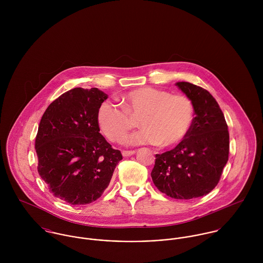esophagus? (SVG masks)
Masks as SVG:
<instances>
[{
    "label": "esophagus",
    "mask_w": 263,
    "mask_h": 263,
    "mask_svg": "<svg viewBox=\"0 0 263 263\" xmlns=\"http://www.w3.org/2000/svg\"><path fill=\"white\" fill-rule=\"evenodd\" d=\"M135 153H136V151H122V156L129 157V156H133Z\"/></svg>",
    "instance_id": "esophagus-1"
}]
</instances>
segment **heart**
<instances>
[{"mask_svg": "<svg viewBox=\"0 0 263 263\" xmlns=\"http://www.w3.org/2000/svg\"><path fill=\"white\" fill-rule=\"evenodd\" d=\"M119 104L103 102L97 113L100 129L113 143L122 141L139 120L143 128L128 137L126 144L173 147L185 139L194 121L193 102L184 94L143 87L121 96Z\"/></svg>", "mask_w": 263, "mask_h": 263, "instance_id": "obj_1", "label": "heart"}]
</instances>
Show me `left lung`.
Instances as JSON below:
<instances>
[{
  "mask_svg": "<svg viewBox=\"0 0 263 263\" xmlns=\"http://www.w3.org/2000/svg\"><path fill=\"white\" fill-rule=\"evenodd\" d=\"M176 86L193 102L194 121L173 150L156 155L151 176L166 195L191 199L210 193L219 183L229 159V130L224 113L209 91L188 82Z\"/></svg>",
  "mask_w": 263,
  "mask_h": 263,
  "instance_id": "8db88e82",
  "label": "left lung"
}]
</instances>
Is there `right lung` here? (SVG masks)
<instances>
[{"label": "right lung", "instance_id": "right-lung-1", "mask_svg": "<svg viewBox=\"0 0 263 263\" xmlns=\"http://www.w3.org/2000/svg\"><path fill=\"white\" fill-rule=\"evenodd\" d=\"M107 97L97 88H74L51 102L39 122L38 173L57 198L71 204L99 198L122 160L99 133L97 113Z\"/></svg>", "mask_w": 263, "mask_h": 263}]
</instances>
